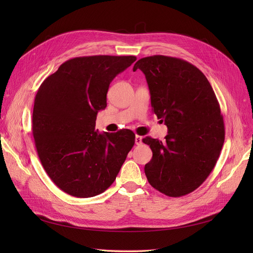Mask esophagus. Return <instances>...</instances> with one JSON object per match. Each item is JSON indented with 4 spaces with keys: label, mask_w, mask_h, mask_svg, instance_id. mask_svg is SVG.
Wrapping results in <instances>:
<instances>
[{
    "label": "esophagus",
    "mask_w": 253,
    "mask_h": 253,
    "mask_svg": "<svg viewBox=\"0 0 253 253\" xmlns=\"http://www.w3.org/2000/svg\"><path fill=\"white\" fill-rule=\"evenodd\" d=\"M135 143L137 145H140L142 143V137L139 136V135H136L135 136Z\"/></svg>",
    "instance_id": "obj_1"
}]
</instances>
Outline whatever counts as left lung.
<instances>
[{
    "label": "left lung",
    "mask_w": 253,
    "mask_h": 253,
    "mask_svg": "<svg viewBox=\"0 0 253 253\" xmlns=\"http://www.w3.org/2000/svg\"><path fill=\"white\" fill-rule=\"evenodd\" d=\"M152 111L168 126L166 141L145 137L153 152L144 173L150 185L171 197L193 192L210 175L225 141L219 103L206 76L187 61L151 56L137 61Z\"/></svg>",
    "instance_id": "8db88e82"
}]
</instances>
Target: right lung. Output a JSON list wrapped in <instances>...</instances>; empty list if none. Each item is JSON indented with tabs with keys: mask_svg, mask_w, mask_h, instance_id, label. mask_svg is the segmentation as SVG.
I'll return each mask as SVG.
<instances>
[{
	"mask_svg": "<svg viewBox=\"0 0 253 253\" xmlns=\"http://www.w3.org/2000/svg\"><path fill=\"white\" fill-rule=\"evenodd\" d=\"M135 56H88L65 61L40 85L33 112L35 145L55 185L75 197L108 189L135 143L129 129L99 134L98 111L116 76Z\"/></svg>",
	"mask_w": 253,
	"mask_h": 253,
	"instance_id": "right-lung-1",
	"label": "right lung"
}]
</instances>
